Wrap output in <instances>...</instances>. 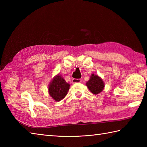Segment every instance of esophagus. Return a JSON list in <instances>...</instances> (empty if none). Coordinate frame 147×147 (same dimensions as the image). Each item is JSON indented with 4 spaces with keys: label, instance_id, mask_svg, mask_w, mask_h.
Segmentation results:
<instances>
[{
    "label": "esophagus",
    "instance_id": "34e87169",
    "mask_svg": "<svg viewBox=\"0 0 147 147\" xmlns=\"http://www.w3.org/2000/svg\"><path fill=\"white\" fill-rule=\"evenodd\" d=\"M82 82V80L80 79H73L72 80V83H80Z\"/></svg>",
    "mask_w": 147,
    "mask_h": 147
}]
</instances>
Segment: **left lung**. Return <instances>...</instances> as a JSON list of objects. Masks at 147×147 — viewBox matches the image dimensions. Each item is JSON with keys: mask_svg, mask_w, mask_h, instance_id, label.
Wrapping results in <instances>:
<instances>
[{"mask_svg": "<svg viewBox=\"0 0 147 147\" xmlns=\"http://www.w3.org/2000/svg\"><path fill=\"white\" fill-rule=\"evenodd\" d=\"M86 85L93 94L97 95L104 89L105 83L97 74H92L90 80L86 83Z\"/></svg>", "mask_w": 147, "mask_h": 147, "instance_id": "left-lung-1", "label": "left lung"}]
</instances>
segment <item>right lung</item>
<instances>
[{
    "label": "right lung",
    "mask_w": 147,
    "mask_h": 147,
    "mask_svg": "<svg viewBox=\"0 0 147 147\" xmlns=\"http://www.w3.org/2000/svg\"><path fill=\"white\" fill-rule=\"evenodd\" d=\"M69 84L65 82L61 74H57L50 82L48 88L49 95L56 102L63 99L69 90Z\"/></svg>",
    "instance_id": "1"
}]
</instances>
